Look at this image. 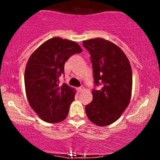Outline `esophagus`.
Returning a JSON list of instances; mask_svg holds the SVG:
<instances>
[{"mask_svg":"<svg viewBox=\"0 0 160 160\" xmlns=\"http://www.w3.org/2000/svg\"><path fill=\"white\" fill-rule=\"evenodd\" d=\"M83 90H84V87H82H82H79L78 89V91L79 92H82Z\"/></svg>","mask_w":160,"mask_h":160,"instance_id":"1","label":"esophagus"}]
</instances>
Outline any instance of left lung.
<instances>
[{"mask_svg": "<svg viewBox=\"0 0 160 160\" xmlns=\"http://www.w3.org/2000/svg\"><path fill=\"white\" fill-rule=\"evenodd\" d=\"M82 46L91 56L93 78L99 90L92 91V101L86 106V113L98 126L118 120L129 104L132 89L130 62L118 46L104 38L83 40Z\"/></svg>", "mask_w": 160, "mask_h": 160, "instance_id": "obj_1", "label": "left lung"}]
</instances>
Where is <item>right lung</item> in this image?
<instances>
[{
  "label": "right lung",
  "instance_id": "obj_1",
  "mask_svg": "<svg viewBox=\"0 0 160 160\" xmlns=\"http://www.w3.org/2000/svg\"><path fill=\"white\" fill-rule=\"evenodd\" d=\"M75 41L55 37L31 55L25 70V93L30 106L41 120L57 123L65 120L76 91L66 83L59 85L65 62L82 52Z\"/></svg>",
  "mask_w": 160,
  "mask_h": 160
}]
</instances>
